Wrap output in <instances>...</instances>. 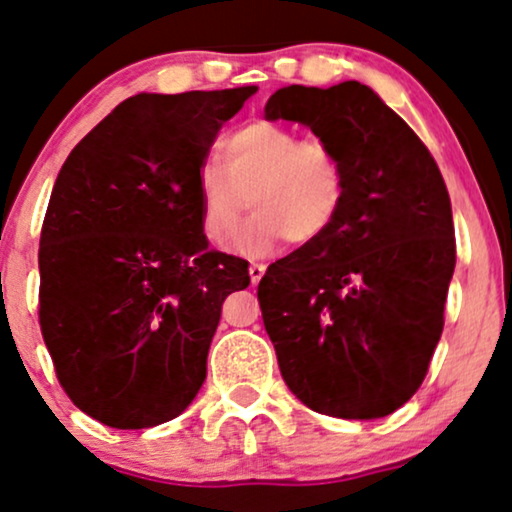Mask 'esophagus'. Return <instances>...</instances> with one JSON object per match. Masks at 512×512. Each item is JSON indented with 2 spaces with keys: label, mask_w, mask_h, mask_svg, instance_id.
Listing matches in <instances>:
<instances>
[{
  "label": "esophagus",
  "mask_w": 512,
  "mask_h": 512,
  "mask_svg": "<svg viewBox=\"0 0 512 512\" xmlns=\"http://www.w3.org/2000/svg\"><path fill=\"white\" fill-rule=\"evenodd\" d=\"M264 269H267V267H264V264L252 262L250 269H248V272H250V281H252V283H260V279L264 276Z\"/></svg>",
  "instance_id": "esophagus-1"
}]
</instances>
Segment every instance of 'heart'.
Returning a JSON list of instances; mask_svg holds the SVG:
<instances>
[{"label": "heart", "instance_id": "obj_1", "mask_svg": "<svg viewBox=\"0 0 512 512\" xmlns=\"http://www.w3.org/2000/svg\"><path fill=\"white\" fill-rule=\"evenodd\" d=\"M348 193L346 164L322 138H300L276 121H250L226 133L219 164L197 171L202 233L231 248L244 200L256 212L238 239L245 255H269L283 240L307 248L331 231Z\"/></svg>", "mask_w": 512, "mask_h": 512}]
</instances>
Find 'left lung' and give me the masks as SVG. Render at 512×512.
<instances>
[{
    "label": "left lung",
    "instance_id": "8db88e82",
    "mask_svg": "<svg viewBox=\"0 0 512 512\" xmlns=\"http://www.w3.org/2000/svg\"><path fill=\"white\" fill-rule=\"evenodd\" d=\"M336 147L348 193L322 240L257 286L281 377L310 410L377 420L427 377L455 269L453 212L427 145L357 80L288 85L264 107Z\"/></svg>",
    "mask_w": 512,
    "mask_h": 512
}]
</instances>
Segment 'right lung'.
I'll return each instance as SVG.
<instances>
[{
    "label": "right lung",
    "mask_w": 512,
    "mask_h": 512,
    "mask_svg": "<svg viewBox=\"0 0 512 512\" xmlns=\"http://www.w3.org/2000/svg\"><path fill=\"white\" fill-rule=\"evenodd\" d=\"M255 85L140 92L61 166L40 233V329L66 396L114 429L174 420L207 377L248 262L209 250L197 171Z\"/></svg>",
    "instance_id": "add662e5"
}]
</instances>
